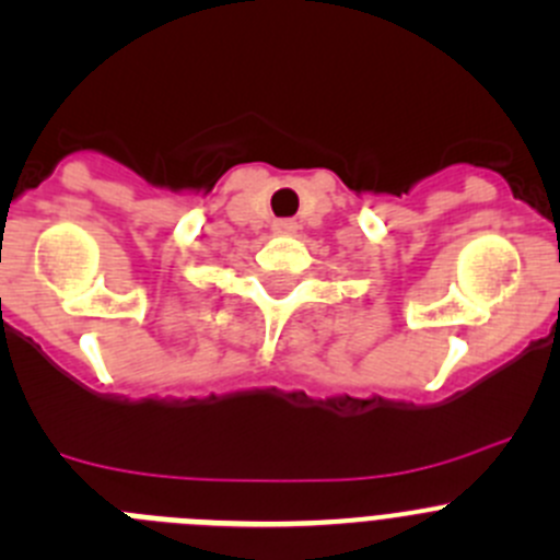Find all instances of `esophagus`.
Wrapping results in <instances>:
<instances>
[{"mask_svg":"<svg viewBox=\"0 0 560 560\" xmlns=\"http://www.w3.org/2000/svg\"><path fill=\"white\" fill-rule=\"evenodd\" d=\"M295 229H298V223L295 221H287V218H284V221H276L273 223V232L276 234H292V232H295Z\"/></svg>","mask_w":560,"mask_h":560,"instance_id":"obj_1","label":"esophagus"}]
</instances>
